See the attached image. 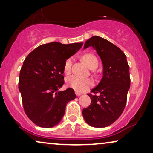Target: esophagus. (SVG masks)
I'll return each instance as SVG.
<instances>
[{
    "label": "esophagus",
    "instance_id": "obj_1",
    "mask_svg": "<svg viewBox=\"0 0 153 153\" xmlns=\"http://www.w3.org/2000/svg\"><path fill=\"white\" fill-rule=\"evenodd\" d=\"M75 94H76V96H80L82 95V93H80V92H78V91H75Z\"/></svg>",
    "mask_w": 153,
    "mask_h": 153
}]
</instances>
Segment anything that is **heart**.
Returning a JSON list of instances; mask_svg holds the SVG:
<instances>
[{"mask_svg":"<svg viewBox=\"0 0 153 153\" xmlns=\"http://www.w3.org/2000/svg\"><path fill=\"white\" fill-rule=\"evenodd\" d=\"M83 61L91 69L96 68L98 65L97 58L91 53H86L82 56ZM72 63V58H68L65 62L64 72L69 74L71 70V66ZM67 85L69 87L76 90L77 91H83L93 85V81L91 79H83L80 77L72 76L67 79Z\"/></svg>","mask_w":153,"mask_h":153,"instance_id":"b5f03b06","label":"heart"}]
</instances>
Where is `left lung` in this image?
Instances as JSON below:
<instances>
[{
  "label": "left lung",
  "mask_w": 153,
  "mask_h": 153,
  "mask_svg": "<svg viewBox=\"0 0 153 153\" xmlns=\"http://www.w3.org/2000/svg\"><path fill=\"white\" fill-rule=\"evenodd\" d=\"M96 50L103 65V76L97 86L88 95L91 104L83 109V116L89 125L105 127L114 123L124 110L130 87L129 67L126 56L114 44L99 36L85 41V49Z\"/></svg>",
  "instance_id": "8db88e82"
}]
</instances>
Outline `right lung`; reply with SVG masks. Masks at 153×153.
Listing matches in <instances>:
<instances>
[{"instance_id":"obj_1","label":"right lung","mask_w":153,"mask_h":153,"mask_svg":"<svg viewBox=\"0 0 153 153\" xmlns=\"http://www.w3.org/2000/svg\"><path fill=\"white\" fill-rule=\"evenodd\" d=\"M82 46L83 42L45 44L30 52L24 61L19 90L25 113L37 126L51 128L58 125L67 104L76 98L72 88L59 89L64 84L65 62Z\"/></svg>"}]
</instances>
